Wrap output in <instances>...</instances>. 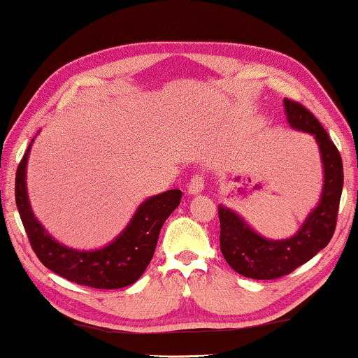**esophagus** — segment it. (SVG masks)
Here are the masks:
<instances>
[{"label":"esophagus","mask_w":358,"mask_h":358,"mask_svg":"<svg viewBox=\"0 0 358 358\" xmlns=\"http://www.w3.org/2000/svg\"><path fill=\"white\" fill-rule=\"evenodd\" d=\"M187 190H189L190 195H198L199 192L204 190V176L201 173H196L192 176V179L187 184Z\"/></svg>","instance_id":"obj_1"}]
</instances>
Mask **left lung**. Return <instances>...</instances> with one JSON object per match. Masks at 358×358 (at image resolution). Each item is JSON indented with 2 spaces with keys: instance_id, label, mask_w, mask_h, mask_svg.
Masks as SVG:
<instances>
[{
  "instance_id": "8db88e82",
  "label": "left lung",
  "mask_w": 358,
  "mask_h": 358,
  "mask_svg": "<svg viewBox=\"0 0 358 358\" xmlns=\"http://www.w3.org/2000/svg\"><path fill=\"white\" fill-rule=\"evenodd\" d=\"M285 110L291 127L311 134L319 144L324 165L322 195L297 234L285 241L266 239L236 212L218 206L224 259L237 273L253 280H275L296 271L327 247L336 227L344 180L341 155L321 122L302 103L285 99Z\"/></svg>"
}]
</instances>
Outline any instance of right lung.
<instances>
[{
    "label": "right lung",
    "mask_w": 358,
    "mask_h": 358,
    "mask_svg": "<svg viewBox=\"0 0 358 358\" xmlns=\"http://www.w3.org/2000/svg\"><path fill=\"white\" fill-rule=\"evenodd\" d=\"M31 143L15 174V203L31 247L43 266L81 286L119 289L141 277L152 259L160 229L182 198L174 189L150 196L131 217L130 223L108 245L85 252L62 245L34 217L27 192V163Z\"/></svg>",
    "instance_id": "right-lung-1"
}]
</instances>
